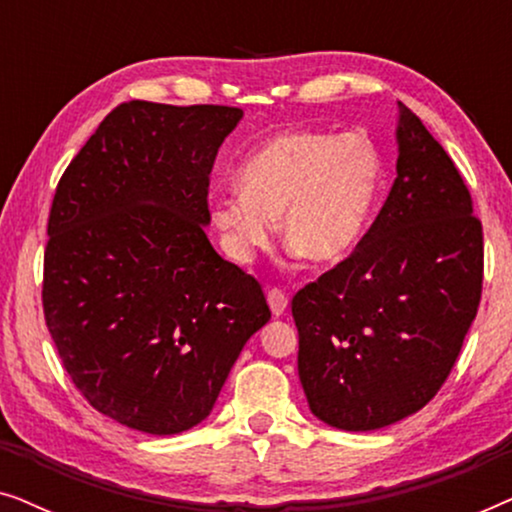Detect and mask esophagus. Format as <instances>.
<instances>
[{
  "instance_id": "obj_1",
  "label": "esophagus",
  "mask_w": 512,
  "mask_h": 512,
  "mask_svg": "<svg viewBox=\"0 0 512 512\" xmlns=\"http://www.w3.org/2000/svg\"><path fill=\"white\" fill-rule=\"evenodd\" d=\"M268 303L272 314H275V317H282L286 307H289V296H286L282 289H277V286H272V289H268Z\"/></svg>"
}]
</instances>
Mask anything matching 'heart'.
Instances as JSON below:
<instances>
[{"label":"heart","instance_id":"obj_1","mask_svg":"<svg viewBox=\"0 0 512 512\" xmlns=\"http://www.w3.org/2000/svg\"><path fill=\"white\" fill-rule=\"evenodd\" d=\"M235 179L240 193L209 205L230 258L247 263L268 247L277 216L279 233L307 261L338 263L368 230L384 165L361 135L289 128L258 144Z\"/></svg>","mask_w":512,"mask_h":512}]
</instances>
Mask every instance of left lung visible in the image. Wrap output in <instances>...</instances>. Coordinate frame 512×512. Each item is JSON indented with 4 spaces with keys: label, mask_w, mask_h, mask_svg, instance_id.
I'll use <instances>...</instances> for the list:
<instances>
[{
    "label": "left lung",
    "mask_w": 512,
    "mask_h": 512,
    "mask_svg": "<svg viewBox=\"0 0 512 512\" xmlns=\"http://www.w3.org/2000/svg\"><path fill=\"white\" fill-rule=\"evenodd\" d=\"M398 177L345 261L291 300L310 410L375 431L438 394L478 314L482 223L454 160L398 104Z\"/></svg>",
    "instance_id": "left-lung-1"
}]
</instances>
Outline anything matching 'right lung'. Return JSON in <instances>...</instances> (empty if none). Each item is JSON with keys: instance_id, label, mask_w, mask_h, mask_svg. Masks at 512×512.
Returning a JSON list of instances; mask_svg holds the SVG:
<instances>
[{"instance_id": "add662e5", "label": "right lung", "mask_w": 512, "mask_h": 512, "mask_svg": "<svg viewBox=\"0 0 512 512\" xmlns=\"http://www.w3.org/2000/svg\"><path fill=\"white\" fill-rule=\"evenodd\" d=\"M240 118L221 104L123 102L55 188L46 326L81 396L130 429L202 422L270 319L258 279L205 233L209 174Z\"/></svg>"}]
</instances>
